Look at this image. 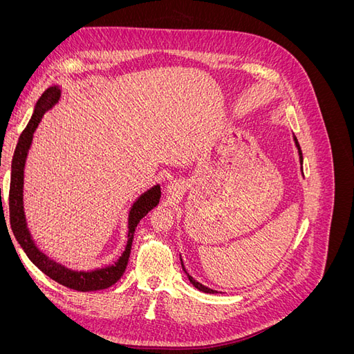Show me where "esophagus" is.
I'll use <instances>...</instances> for the list:
<instances>
[{
  "instance_id": "34e87169",
  "label": "esophagus",
  "mask_w": 354,
  "mask_h": 354,
  "mask_svg": "<svg viewBox=\"0 0 354 354\" xmlns=\"http://www.w3.org/2000/svg\"><path fill=\"white\" fill-rule=\"evenodd\" d=\"M167 194L171 196H177L180 194V185L178 183H169L167 186Z\"/></svg>"
}]
</instances>
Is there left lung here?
Listing matches in <instances>:
<instances>
[{
	"mask_svg": "<svg viewBox=\"0 0 354 354\" xmlns=\"http://www.w3.org/2000/svg\"><path fill=\"white\" fill-rule=\"evenodd\" d=\"M294 142H295V146H297V149H298V155H299V164H301V169H303V153H301V147H299V145H298V140H297V137L294 136ZM180 261H181V267H183V272L187 274V277H189V281H190V283L194 285L196 289H199V291H202V292H207V294H217V291H214V289H211V288H207L205 285H202V283H199V282H196L194 277H192L187 272H186V269H185V264H183V260H181V257H180Z\"/></svg>",
	"mask_w": 354,
	"mask_h": 354,
	"instance_id": "left-lung-1",
	"label": "left lung"
}]
</instances>
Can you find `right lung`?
Returning a JSON list of instances; mask_svg holds the SVG:
<instances>
[{"instance_id": "right-lung-1", "label": "right lung", "mask_w": 354, "mask_h": 354, "mask_svg": "<svg viewBox=\"0 0 354 354\" xmlns=\"http://www.w3.org/2000/svg\"><path fill=\"white\" fill-rule=\"evenodd\" d=\"M60 99V88L57 85L47 88L39 100L35 104L34 113H32L30 121L28 122L24 133L20 134L19 142L16 146V151L12 160V180H10V192H8V208H10V226H12L13 234L22 250L29 257V260L34 263L38 269L46 273L53 281L57 283L75 289V291L81 292H90V291H99V289H106L116 283L121 279V276L125 272V267L130 259L131 252V243L134 238V232L137 224L146 216V214L153 209L160 198V187L159 185L146 190L136 199L133 207L128 214V241L125 245V250L122 255L113 264L102 267V269H95L91 272H78L71 270L68 267L62 266L60 263L51 260L42 252L35 245L34 239L30 236V232L26 224V217L24 211V169L26 156L29 152V147L32 145V137L37 130V127L41 121L44 113L51 109Z\"/></svg>"}]
</instances>
